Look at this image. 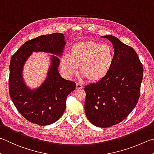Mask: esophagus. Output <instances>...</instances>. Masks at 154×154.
I'll return each instance as SVG.
<instances>
[{"label":"esophagus","mask_w":154,"mask_h":154,"mask_svg":"<svg viewBox=\"0 0 154 154\" xmlns=\"http://www.w3.org/2000/svg\"><path fill=\"white\" fill-rule=\"evenodd\" d=\"M76 88L77 90L82 89V88H83V86L81 85L80 84H78V83H77V84H76V88Z\"/></svg>","instance_id":"1"}]
</instances>
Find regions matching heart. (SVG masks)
<instances>
[{
	"instance_id": "b5f03b06",
	"label": "heart",
	"mask_w": 154,
	"mask_h": 154,
	"mask_svg": "<svg viewBox=\"0 0 154 154\" xmlns=\"http://www.w3.org/2000/svg\"><path fill=\"white\" fill-rule=\"evenodd\" d=\"M114 61V51L108 45L95 40L75 43L70 49V55L64 54L61 58V68L67 78L78 73L91 82L103 80L111 70Z\"/></svg>"
}]
</instances>
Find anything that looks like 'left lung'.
I'll list each match as a JSON object with an SVG mask.
<instances>
[{
  "label": "left lung",
  "instance_id": "1",
  "mask_svg": "<svg viewBox=\"0 0 154 154\" xmlns=\"http://www.w3.org/2000/svg\"><path fill=\"white\" fill-rule=\"evenodd\" d=\"M114 61L103 80L85 87V114L97 127L107 128L126 119L138 102L143 68L136 51L112 35Z\"/></svg>",
  "mask_w": 154,
  "mask_h": 154
}]
</instances>
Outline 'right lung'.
Returning a JSON list of instances; mask_svg holds the SVG:
<instances>
[{
  "instance_id": "add662e5",
  "label": "right lung",
  "mask_w": 154,
  "mask_h": 154,
  "mask_svg": "<svg viewBox=\"0 0 154 154\" xmlns=\"http://www.w3.org/2000/svg\"><path fill=\"white\" fill-rule=\"evenodd\" d=\"M66 42L63 34L42 35L26 42L12 56L9 66V88L11 99L17 111L27 120L47 126L57 121L63 114L67 95L75 89L74 82L63 79L58 67ZM50 55L47 77L38 88L32 89L23 79L24 65L32 52Z\"/></svg>"
}]
</instances>
